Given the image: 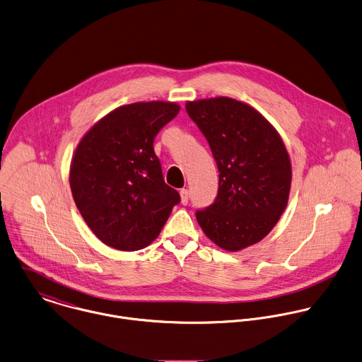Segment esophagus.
Returning <instances> with one entry per match:
<instances>
[{
	"instance_id": "1",
	"label": "esophagus",
	"mask_w": 362,
	"mask_h": 362,
	"mask_svg": "<svg viewBox=\"0 0 362 362\" xmlns=\"http://www.w3.org/2000/svg\"><path fill=\"white\" fill-rule=\"evenodd\" d=\"M180 202H182V204H187V202H189V190L187 189L180 190Z\"/></svg>"
}]
</instances>
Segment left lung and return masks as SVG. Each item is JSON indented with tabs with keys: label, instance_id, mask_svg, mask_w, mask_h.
I'll return each instance as SVG.
<instances>
[{
	"label": "left lung",
	"instance_id": "8db88e82",
	"mask_svg": "<svg viewBox=\"0 0 362 362\" xmlns=\"http://www.w3.org/2000/svg\"><path fill=\"white\" fill-rule=\"evenodd\" d=\"M218 168V194L196 218L220 248L237 252L264 240L284 214L292 163L275 127L252 105L214 97L186 103Z\"/></svg>",
	"mask_w": 362,
	"mask_h": 362
}]
</instances>
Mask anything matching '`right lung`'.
<instances>
[{"mask_svg":"<svg viewBox=\"0 0 362 362\" xmlns=\"http://www.w3.org/2000/svg\"><path fill=\"white\" fill-rule=\"evenodd\" d=\"M177 103L139 101L98 119L80 139L69 172L74 203L94 235L119 251L149 245L180 202L153 151Z\"/></svg>","mask_w":362,"mask_h":362,"instance_id":"right-lung-1","label":"right lung"}]
</instances>
